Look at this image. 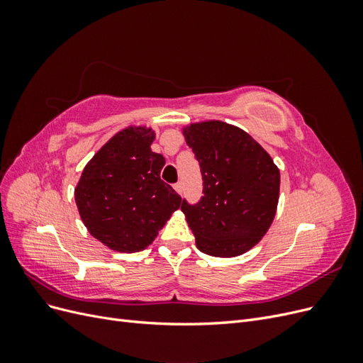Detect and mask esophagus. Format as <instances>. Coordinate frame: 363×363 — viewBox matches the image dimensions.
<instances>
[{
  "label": "esophagus",
  "mask_w": 363,
  "mask_h": 363,
  "mask_svg": "<svg viewBox=\"0 0 363 363\" xmlns=\"http://www.w3.org/2000/svg\"><path fill=\"white\" fill-rule=\"evenodd\" d=\"M174 189L177 191L179 194H183V183H182V182H177V183H175V184H174Z\"/></svg>",
  "instance_id": "esophagus-1"
}]
</instances>
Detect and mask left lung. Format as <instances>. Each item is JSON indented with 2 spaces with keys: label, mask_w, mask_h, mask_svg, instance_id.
<instances>
[{
  "label": "left lung",
  "mask_w": 363,
  "mask_h": 363,
  "mask_svg": "<svg viewBox=\"0 0 363 363\" xmlns=\"http://www.w3.org/2000/svg\"><path fill=\"white\" fill-rule=\"evenodd\" d=\"M199 160L203 196L182 203L195 244L215 257H233L255 247L276 216L280 171L244 130L223 123L183 130Z\"/></svg>",
  "instance_id": "obj_1"
}]
</instances>
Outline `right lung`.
<instances>
[{
  "label": "right lung",
  "mask_w": 363,
  "mask_h": 363,
  "mask_svg": "<svg viewBox=\"0 0 363 363\" xmlns=\"http://www.w3.org/2000/svg\"><path fill=\"white\" fill-rule=\"evenodd\" d=\"M155 136L145 127L119 131L86 164L75 188L84 225L115 251L148 247L182 204L160 179L164 157L150 148Z\"/></svg>",
  "instance_id": "1"
}]
</instances>
